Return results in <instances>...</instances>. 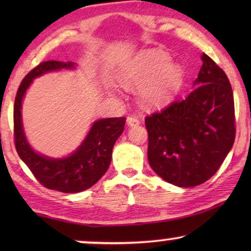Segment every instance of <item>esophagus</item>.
I'll return each instance as SVG.
<instances>
[{"instance_id":"obj_1","label":"esophagus","mask_w":251,"mask_h":251,"mask_svg":"<svg viewBox=\"0 0 251 251\" xmlns=\"http://www.w3.org/2000/svg\"><path fill=\"white\" fill-rule=\"evenodd\" d=\"M126 123H128V126H137L140 123V120L137 118V116H133V115H130L126 118Z\"/></svg>"}]
</instances>
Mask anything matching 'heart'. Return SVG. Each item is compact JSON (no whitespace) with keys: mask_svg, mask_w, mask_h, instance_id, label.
Instances as JSON below:
<instances>
[{"mask_svg":"<svg viewBox=\"0 0 251 251\" xmlns=\"http://www.w3.org/2000/svg\"><path fill=\"white\" fill-rule=\"evenodd\" d=\"M184 76L180 65L173 63L169 54L160 49L140 52L119 72L123 84L140 85V99L150 107L168 104L180 90Z\"/></svg>","mask_w":251,"mask_h":251,"instance_id":"1","label":"heart"}]
</instances>
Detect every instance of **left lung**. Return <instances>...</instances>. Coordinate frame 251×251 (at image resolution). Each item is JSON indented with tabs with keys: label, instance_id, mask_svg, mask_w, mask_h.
Masks as SVG:
<instances>
[{
	"label": "left lung",
	"instance_id": "obj_1",
	"mask_svg": "<svg viewBox=\"0 0 251 251\" xmlns=\"http://www.w3.org/2000/svg\"><path fill=\"white\" fill-rule=\"evenodd\" d=\"M186 98L145 118L150 166L179 187H193L217 173L235 139L234 98L225 72L203 53Z\"/></svg>",
	"mask_w": 251,
	"mask_h": 251
}]
</instances>
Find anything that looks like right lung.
Returning a JSON list of instances; mask_svg holds the SVG:
<instances>
[{
  "label": "right lung",
  "instance_id": "add662e5",
  "mask_svg": "<svg viewBox=\"0 0 251 251\" xmlns=\"http://www.w3.org/2000/svg\"><path fill=\"white\" fill-rule=\"evenodd\" d=\"M73 67L72 61L48 60L39 64L24 77L13 106V136L17 153L40 184L63 193H77L87 190L104 176L111 163L113 146L126 125V118L98 120L92 125L80 147L64 159L41 155L29 146L22 123V101L26 90L34 78L44 73Z\"/></svg>",
  "mask_w": 251,
  "mask_h": 251
}]
</instances>
